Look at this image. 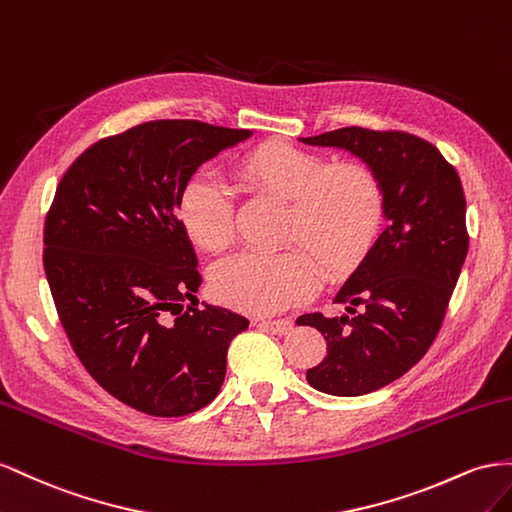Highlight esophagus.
<instances>
[{"label": "esophagus", "mask_w": 512, "mask_h": 512, "mask_svg": "<svg viewBox=\"0 0 512 512\" xmlns=\"http://www.w3.org/2000/svg\"><path fill=\"white\" fill-rule=\"evenodd\" d=\"M259 328H264L266 332L279 334V337H283V334H287L291 328H294V324H291L289 319H268V321H261Z\"/></svg>", "instance_id": "34e87169"}]
</instances>
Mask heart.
<instances>
[{
  "label": "heart",
  "instance_id": "heart-1",
  "mask_svg": "<svg viewBox=\"0 0 512 512\" xmlns=\"http://www.w3.org/2000/svg\"><path fill=\"white\" fill-rule=\"evenodd\" d=\"M238 178L253 191L287 201L281 242L296 246L218 261L210 289L225 306L253 315L279 313L315 294L319 272L330 283L343 281L373 251L386 197L371 167L330 165L317 152L272 141L242 156ZM178 214L186 236L203 251H223L233 240V199L210 173L193 175L184 184Z\"/></svg>",
  "mask_w": 512,
  "mask_h": 512
}]
</instances>
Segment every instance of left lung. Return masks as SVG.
<instances>
[{"label":"left lung","mask_w":512,"mask_h":512,"mask_svg":"<svg viewBox=\"0 0 512 512\" xmlns=\"http://www.w3.org/2000/svg\"><path fill=\"white\" fill-rule=\"evenodd\" d=\"M302 143L352 152L384 188L388 227L334 298L345 313L298 317L328 343L306 382L334 397H360L410 371L442 328L470 246L463 186L433 143L403 130L347 126Z\"/></svg>","instance_id":"8db88e82"}]
</instances>
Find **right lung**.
Segmentation results:
<instances>
[{
  "mask_svg": "<svg viewBox=\"0 0 512 512\" xmlns=\"http://www.w3.org/2000/svg\"><path fill=\"white\" fill-rule=\"evenodd\" d=\"M197 120H156L90 145L57 184L45 221V274L77 358L115 399L186 416L223 386L231 339L248 319L197 309V255L178 218L193 173L251 137ZM171 308H180L173 320Z\"/></svg>",
  "mask_w": 512,
  "mask_h": 512,
  "instance_id": "right-lung-1",
  "label": "right lung"
}]
</instances>
